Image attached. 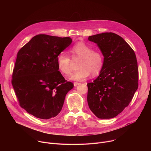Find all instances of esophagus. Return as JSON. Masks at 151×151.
<instances>
[{
  "instance_id": "1",
  "label": "esophagus",
  "mask_w": 151,
  "mask_h": 151,
  "mask_svg": "<svg viewBox=\"0 0 151 151\" xmlns=\"http://www.w3.org/2000/svg\"><path fill=\"white\" fill-rule=\"evenodd\" d=\"M79 84H80L79 82H74V83H73V85H74L75 87H76V86L79 85Z\"/></svg>"
}]
</instances>
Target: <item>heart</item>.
<instances>
[{"instance_id":"heart-1","label":"heart","mask_w":151,"mask_h":151,"mask_svg":"<svg viewBox=\"0 0 151 151\" xmlns=\"http://www.w3.org/2000/svg\"><path fill=\"white\" fill-rule=\"evenodd\" d=\"M73 58L79 57L78 68H79L71 76L73 81H82L88 77L97 76L102 70L104 66L103 54L83 42H79L73 45L70 51ZM58 69L64 75H69L72 72V63L70 57L64 52H60L57 57Z\"/></svg>"}]
</instances>
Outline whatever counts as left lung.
Segmentation results:
<instances>
[{"label":"left lung","mask_w":151,"mask_h":151,"mask_svg":"<svg viewBox=\"0 0 151 151\" xmlns=\"http://www.w3.org/2000/svg\"><path fill=\"white\" fill-rule=\"evenodd\" d=\"M104 56L99 76L87 83V101L99 118L116 116L128 106L138 88L139 72L134 51L120 36L112 32L88 37Z\"/></svg>","instance_id":"left-lung-1"}]
</instances>
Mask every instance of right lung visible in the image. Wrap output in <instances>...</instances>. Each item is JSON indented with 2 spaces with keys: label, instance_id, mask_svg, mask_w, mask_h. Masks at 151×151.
<instances>
[{
  "label": "right lung",
  "instance_id": "1",
  "mask_svg": "<svg viewBox=\"0 0 151 151\" xmlns=\"http://www.w3.org/2000/svg\"><path fill=\"white\" fill-rule=\"evenodd\" d=\"M72 42L69 37L38 35L17 53L12 87L20 106L37 118L56 116L73 88L58 71L57 63V55Z\"/></svg>",
  "mask_w": 151,
  "mask_h": 151
}]
</instances>
